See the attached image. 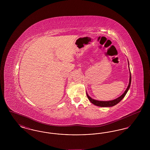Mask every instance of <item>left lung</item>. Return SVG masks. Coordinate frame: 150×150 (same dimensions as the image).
<instances>
[{"label":"left lung","instance_id":"8db88e82","mask_svg":"<svg viewBox=\"0 0 150 150\" xmlns=\"http://www.w3.org/2000/svg\"><path fill=\"white\" fill-rule=\"evenodd\" d=\"M129 70H130V69H129ZM130 84H131V73L130 71V78H129V83L127 89L125 90V91L124 92V93H123L121 96L118 97L117 98H116L115 100H108V101H100V100H97L92 99L90 96H89V95L87 93H86V96H87L89 100L91 101V102L92 103L93 105H94L96 106H100V107H112V106H114L115 105H116V104H117L119 102H120L121 100L123 99V98L125 97V96L126 95V94L128 91L129 89L130 86Z\"/></svg>","mask_w":150,"mask_h":150}]
</instances>
